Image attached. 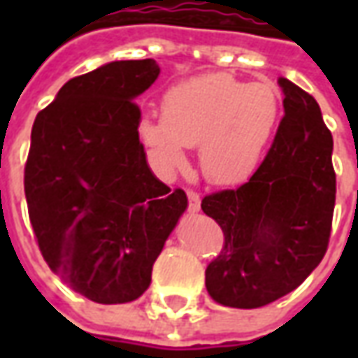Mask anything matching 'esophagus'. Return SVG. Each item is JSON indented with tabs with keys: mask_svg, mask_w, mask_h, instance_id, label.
Returning a JSON list of instances; mask_svg holds the SVG:
<instances>
[{
	"mask_svg": "<svg viewBox=\"0 0 358 358\" xmlns=\"http://www.w3.org/2000/svg\"><path fill=\"white\" fill-rule=\"evenodd\" d=\"M187 209L192 210V213H197V210L201 209V199H199V194H195V192H187Z\"/></svg>",
	"mask_w": 358,
	"mask_h": 358,
	"instance_id": "34e87169",
	"label": "esophagus"
}]
</instances>
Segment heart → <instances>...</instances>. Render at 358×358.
Returning <instances> with one entry per match:
<instances>
[{"label": "heart", "instance_id": "1", "mask_svg": "<svg viewBox=\"0 0 358 358\" xmlns=\"http://www.w3.org/2000/svg\"><path fill=\"white\" fill-rule=\"evenodd\" d=\"M280 109V92L272 82L248 84L228 74H201L164 94L163 118H143L140 138L163 172L182 169L187 148L201 143L207 178L234 184L259 166Z\"/></svg>", "mask_w": 358, "mask_h": 358}]
</instances>
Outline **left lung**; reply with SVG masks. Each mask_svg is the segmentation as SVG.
<instances>
[{"mask_svg": "<svg viewBox=\"0 0 358 358\" xmlns=\"http://www.w3.org/2000/svg\"><path fill=\"white\" fill-rule=\"evenodd\" d=\"M278 84L284 118L261 166L243 186L201 201L224 232V248L205 270L207 292L224 307H264L287 295L320 264L330 241L334 140L315 97L287 78Z\"/></svg>", "mask_w": 358, "mask_h": 358, "instance_id": "left-lung-1", "label": "left lung"}]
</instances>
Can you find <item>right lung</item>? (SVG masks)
I'll use <instances>...</instances> for the list:
<instances>
[{
    "mask_svg": "<svg viewBox=\"0 0 358 358\" xmlns=\"http://www.w3.org/2000/svg\"><path fill=\"white\" fill-rule=\"evenodd\" d=\"M153 59L76 76L38 113L24 166L28 215L45 263L90 301L138 299L187 209L151 172L136 97L159 78Z\"/></svg>",
    "mask_w": 358,
    "mask_h": 358,
    "instance_id": "obj_1",
    "label": "right lung"
}]
</instances>
